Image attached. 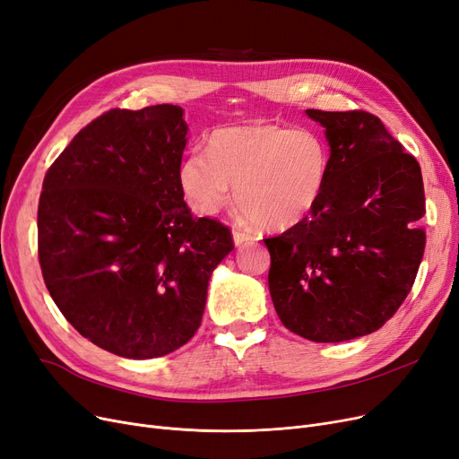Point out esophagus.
Masks as SVG:
<instances>
[{
  "mask_svg": "<svg viewBox=\"0 0 459 459\" xmlns=\"http://www.w3.org/2000/svg\"><path fill=\"white\" fill-rule=\"evenodd\" d=\"M249 240H251L249 234L242 232L240 229H232V242H234L236 247H240L242 244H246V242H249Z\"/></svg>",
  "mask_w": 459,
  "mask_h": 459,
  "instance_id": "1",
  "label": "esophagus"
}]
</instances>
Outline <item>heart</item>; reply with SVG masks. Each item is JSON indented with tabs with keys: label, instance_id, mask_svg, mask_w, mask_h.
Wrapping results in <instances>:
<instances>
[{
	"label": "heart",
	"instance_id": "b5f03b06",
	"mask_svg": "<svg viewBox=\"0 0 459 459\" xmlns=\"http://www.w3.org/2000/svg\"><path fill=\"white\" fill-rule=\"evenodd\" d=\"M328 174L330 150L321 134L251 124L213 131L208 153L186 157L180 186L201 215L221 210L236 187V204L246 219L268 230H287L315 212Z\"/></svg>",
	"mask_w": 459,
	"mask_h": 459
}]
</instances>
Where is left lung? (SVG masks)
Here are the masks:
<instances>
[{"mask_svg":"<svg viewBox=\"0 0 459 459\" xmlns=\"http://www.w3.org/2000/svg\"><path fill=\"white\" fill-rule=\"evenodd\" d=\"M325 127L330 174L304 223L266 238L268 287L285 328L340 343L381 328L420 266L426 213L420 165L362 110H306Z\"/></svg>","mask_w":459,"mask_h":459,"instance_id":"8db88e82","label":"left lung"}]
</instances>
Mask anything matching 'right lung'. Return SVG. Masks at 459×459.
I'll use <instances>...</instances> for the list:
<instances>
[{
	"instance_id": "right-lung-1",
	"label": "right lung",
	"mask_w": 459,
	"mask_h": 459,
	"mask_svg": "<svg viewBox=\"0 0 459 459\" xmlns=\"http://www.w3.org/2000/svg\"><path fill=\"white\" fill-rule=\"evenodd\" d=\"M184 108L110 110L48 169L39 198V263L52 300L97 347L148 360L201 326L208 281L230 230L195 217L180 186Z\"/></svg>"
}]
</instances>
